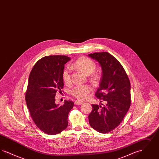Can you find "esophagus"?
I'll use <instances>...</instances> for the list:
<instances>
[{"label":"esophagus","mask_w":159,"mask_h":159,"mask_svg":"<svg viewBox=\"0 0 159 159\" xmlns=\"http://www.w3.org/2000/svg\"><path fill=\"white\" fill-rule=\"evenodd\" d=\"M83 103V101H80V100H76L75 102V104L76 105H81Z\"/></svg>","instance_id":"34e87169"}]
</instances>
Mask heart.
Instances as JSON below:
<instances>
[{
    "mask_svg": "<svg viewBox=\"0 0 159 159\" xmlns=\"http://www.w3.org/2000/svg\"><path fill=\"white\" fill-rule=\"evenodd\" d=\"M70 67L80 70L86 75L92 73L96 68L95 63L89 58L81 57L79 58ZM62 80L64 82L68 84L71 83V78L70 71L68 68H65L62 72ZM93 77H97V75H93ZM92 88L89 85H80L75 87L71 91V94L79 99H85L89 97Z\"/></svg>",
    "mask_w": 159,
    "mask_h": 159,
    "instance_id": "1",
    "label": "heart"
}]
</instances>
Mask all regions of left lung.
<instances>
[{
    "instance_id": "obj_1",
    "label": "left lung",
    "mask_w": 159,
    "mask_h": 159,
    "mask_svg": "<svg viewBox=\"0 0 159 159\" xmlns=\"http://www.w3.org/2000/svg\"><path fill=\"white\" fill-rule=\"evenodd\" d=\"M88 56L97 61L102 68V77L95 96L106 101L105 104L92 105L89 122L95 130L106 134L120 124L130 108V81L121 64L110 53L95 52Z\"/></svg>"
}]
</instances>
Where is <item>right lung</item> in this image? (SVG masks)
I'll return each instance as SVG.
<instances>
[{
    "label": "right lung",
    "mask_w": 159,
    "mask_h": 159,
    "mask_svg": "<svg viewBox=\"0 0 159 159\" xmlns=\"http://www.w3.org/2000/svg\"><path fill=\"white\" fill-rule=\"evenodd\" d=\"M70 58L65 55L42 58L33 66L25 92V101L31 117L40 130L48 135L60 134L68 126V115L74 106L65 101L55 104V97L64 86L62 72Z\"/></svg>",
    "instance_id": "add662e5"
}]
</instances>
